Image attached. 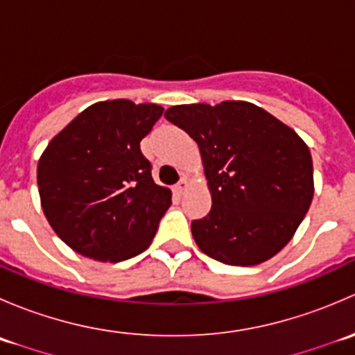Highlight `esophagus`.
Here are the masks:
<instances>
[{"label":"esophagus","instance_id":"1","mask_svg":"<svg viewBox=\"0 0 355 355\" xmlns=\"http://www.w3.org/2000/svg\"><path fill=\"white\" fill-rule=\"evenodd\" d=\"M189 189V180L187 178H182L180 182H178L177 185H175V191H177V194H184L185 191Z\"/></svg>","mask_w":355,"mask_h":355}]
</instances>
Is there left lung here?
<instances>
[{"label": "left lung", "mask_w": 355, "mask_h": 355, "mask_svg": "<svg viewBox=\"0 0 355 355\" xmlns=\"http://www.w3.org/2000/svg\"><path fill=\"white\" fill-rule=\"evenodd\" d=\"M166 120L199 146L213 206L192 221L206 256L254 266L292 241L314 196L313 157L293 128L247 101L171 106Z\"/></svg>", "instance_id": "obj_1"}]
</instances>
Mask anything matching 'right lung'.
<instances>
[{"mask_svg": "<svg viewBox=\"0 0 355 355\" xmlns=\"http://www.w3.org/2000/svg\"><path fill=\"white\" fill-rule=\"evenodd\" d=\"M161 114L155 103H94L39 157L42 213L75 252L118 263L151 245L171 191L155 184L141 141Z\"/></svg>", "mask_w": 355, "mask_h": 355, "instance_id": "1", "label": "right lung"}]
</instances>
